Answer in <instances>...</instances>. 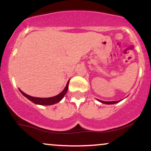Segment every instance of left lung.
<instances>
[{"instance_id":"obj_1","label":"left lung","mask_w":151,"mask_h":151,"mask_svg":"<svg viewBox=\"0 0 151 151\" xmlns=\"http://www.w3.org/2000/svg\"><path fill=\"white\" fill-rule=\"evenodd\" d=\"M99 101L101 102V103L105 104H116L118 102H119L120 101H101V100L98 99Z\"/></svg>"}]
</instances>
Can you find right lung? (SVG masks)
I'll return each instance as SVG.
<instances>
[{
  "mask_svg": "<svg viewBox=\"0 0 151 151\" xmlns=\"http://www.w3.org/2000/svg\"><path fill=\"white\" fill-rule=\"evenodd\" d=\"M69 82H70V80H69L68 82H67L65 89H64L61 93H59V94L57 95V96H52V97H50V98L33 97V96H29V95L26 94L25 93H24L23 91H21L20 89V91L23 96H25L26 98L28 99L30 101L33 102L34 104H39V105H52V104H55L58 103L59 101H60L62 99H63L64 96H65V95L66 94V93H67V90H68Z\"/></svg>",
  "mask_w": 151,
  "mask_h": 151,
  "instance_id": "obj_1",
  "label": "right lung"
}]
</instances>
